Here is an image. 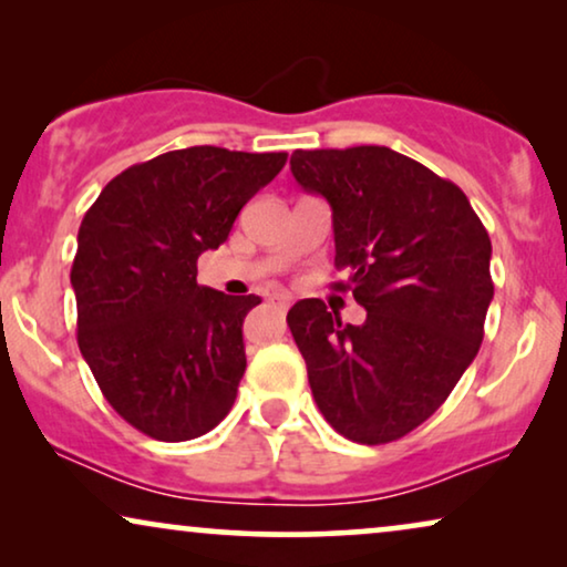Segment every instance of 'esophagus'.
<instances>
[{"instance_id":"obj_1","label":"esophagus","mask_w":567,"mask_h":567,"mask_svg":"<svg viewBox=\"0 0 567 567\" xmlns=\"http://www.w3.org/2000/svg\"><path fill=\"white\" fill-rule=\"evenodd\" d=\"M274 305H276V307H281V309H286V307L291 305V299L286 297V293H278V297H274Z\"/></svg>"}]
</instances>
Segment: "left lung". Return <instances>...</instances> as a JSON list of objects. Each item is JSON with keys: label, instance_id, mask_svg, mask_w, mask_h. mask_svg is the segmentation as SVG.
<instances>
[{"label": "left lung", "instance_id": "1", "mask_svg": "<svg viewBox=\"0 0 567 567\" xmlns=\"http://www.w3.org/2000/svg\"><path fill=\"white\" fill-rule=\"evenodd\" d=\"M291 173L332 208L336 268L363 324L320 299L289 309L315 402L355 444H390L444 405L483 343L491 237L452 181L386 146L297 150Z\"/></svg>", "mask_w": 567, "mask_h": 567}]
</instances>
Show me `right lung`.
I'll return each instance as SVG.
<instances>
[{"label":"right lung","instance_id":"right-lung-1","mask_svg":"<svg viewBox=\"0 0 567 567\" xmlns=\"http://www.w3.org/2000/svg\"><path fill=\"white\" fill-rule=\"evenodd\" d=\"M286 157L165 152L115 175L84 214L72 266L76 343L105 400L146 436L198 439L235 405L243 322L260 297L198 286L196 262Z\"/></svg>","mask_w":567,"mask_h":567}]
</instances>
